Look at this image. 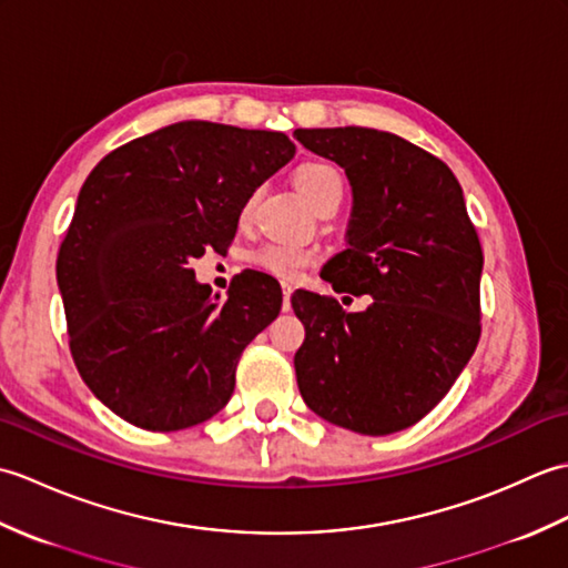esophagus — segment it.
<instances>
[{"label":"esophagus","mask_w":568,"mask_h":568,"mask_svg":"<svg viewBox=\"0 0 568 568\" xmlns=\"http://www.w3.org/2000/svg\"><path fill=\"white\" fill-rule=\"evenodd\" d=\"M281 287H283V310L287 312V310H291V295H293L295 287L291 283H283Z\"/></svg>","instance_id":"obj_1"}]
</instances>
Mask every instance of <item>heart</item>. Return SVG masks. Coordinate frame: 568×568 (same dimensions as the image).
<instances>
[{"mask_svg": "<svg viewBox=\"0 0 568 568\" xmlns=\"http://www.w3.org/2000/svg\"><path fill=\"white\" fill-rule=\"evenodd\" d=\"M295 187L300 195H303L312 207H317L320 202L329 197L344 195V180L329 163H305L295 171ZM251 200L244 204V212H251ZM317 261V253L297 244H283V241H268V244H261L248 253V263L253 268H258L268 275L283 277V281H293V277L303 275L312 263Z\"/></svg>", "mask_w": 568, "mask_h": 568, "instance_id": "1", "label": "heart"}]
</instances>
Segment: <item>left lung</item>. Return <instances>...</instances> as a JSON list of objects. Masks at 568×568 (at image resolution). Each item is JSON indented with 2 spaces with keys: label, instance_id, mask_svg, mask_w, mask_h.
I'll return each mask as SVG.
<instances>
[{
  "label": "left lung",
  "instance_id": "8db88e82",
  "mask_svg": "<svg viewBox=\"0 0 568 568\" xmlns=\"http://www.w3.org/2000/svg\"><path fill=\"white\" fill-rule=\"evenodd\" d=\"M344 168L354 207L342 253L322 268L334 293L371 295L364 312L295 293L305 324L297 388L312 413L368 437L400 432L449 393L480 336L484 251L449 165L388 131L297 129Z\"/></svg>",
  "mask_w": 568,
  "mask_h": 568
}]
</instances>
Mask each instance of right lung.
Segmentation results:
<instances>
[{"instance_id": "add662e5", "label": "right lung", "mask_w": 568, "mask_h": 568, "mask_svg": "<svg viewBox=\"0 0 568 568\" xmlns=\"http://www.w3.org/2000/svg\"><path fill=\"white\" fill-rule=\"evenodd\" d=\"M293 155L281 131L178 122L104 155L84 180L55 275L72 361L129 425L187 429L229 403L241 352L283 293L268 273L244 271L220 303L190 263L232 244L248 197Z\"/></svg>"}]
</instances>
